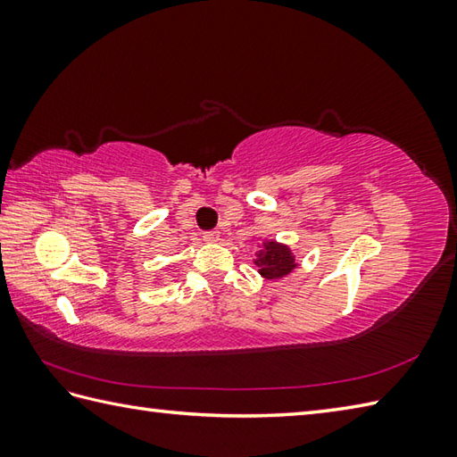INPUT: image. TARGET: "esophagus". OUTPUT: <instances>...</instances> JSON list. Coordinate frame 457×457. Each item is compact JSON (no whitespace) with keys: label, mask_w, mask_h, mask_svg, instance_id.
Here are the masks:
<instances>
[{"label":"esophagus","mask_w":457,"mask_h":457,"mask_svg":"<svg viewBox=\"0 0 457 457\" xmlns=\"http://www.w3.org/2000/svg\"><path fill=\"white\" fill-rule=\"evenodd\" d=\"M204 239H206V241H218L220 239V231H216V229L204 231Z\"/></svg>","instance_id":"esophagus-1"}]
</instances>
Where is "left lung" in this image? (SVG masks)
<instances>
[{"mask_svg":"<svg viewBox=\"0 0 457 457\" xmlns=\"http://www.w3.org/2000/svg\"><path fill=\"white\" fill-rule=\"evenodd\" d=\"M255 265L265 278H280L296 267L295 255L290 253V249L277 244V241H265L263 251H259L255 259Z\"/></svg>","mask_w":457,"mask_h":457,"instance_id":"8db88e82","label":"left lung"}]
</instances>
